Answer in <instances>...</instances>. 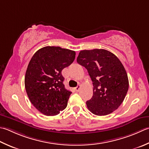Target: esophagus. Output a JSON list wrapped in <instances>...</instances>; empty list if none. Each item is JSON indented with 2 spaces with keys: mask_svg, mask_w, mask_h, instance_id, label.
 I'll return each mask as SVG.
<instances>
[{
  "mask_svg": "<svg viewBox=\"0 0 149 149\" xmlns=\"http://www.w3.org/2000/svg\"><path fill=\"white\" fill-rule=\"evenodd\" d=\"M80 88H81V86H80V85H78L77 86H76V87H75V90H76V91H77V92H79V90H80Z\"/></svg>",
  "mask_w": 149,
  "mask_h": 149,
  "instance_id": "esophagus-1",
  "label": "esophagus"
}]
</instances>
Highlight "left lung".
Instances as JSON below:
<instances>
[{
  "label": "left lung",
  "mask_w": 149,
  "mask_h": 149,
  "mask_svg": "<svg viewBox=\"0 0 149 149\" xmlns=\"http://www.w3.org/2000/svg\"><path fill=\"white\" fill-rule=\"evenodd\" d=\"M77 62L85 67L92 81L93 96L86 106L97 116L110 114L123 103L129 90V79L118 58L104 49L82 50Z\"/></svg>",
  "instance_id": "left-lung-1"
}]
</instances>
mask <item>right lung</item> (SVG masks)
<instances>
[{
	"mask_svg": "<svg viewBox=\"0 0 149 149\" xmlns=\"http://www.w3.org/2000/svg\"><path fill=\"white\" fill-rule=\"evenodd\" d=\"M75 52L59 46H46L34 54L26 72V93L32 104L43 114L57 115L65 109L72 92L61 74L71 65Z\"/></svg>",
	"mask_w": 149,
	"mask_h": 149,
	"instance_id": "right-lung-1",
	"label": "right lung"
}]
</instances>
